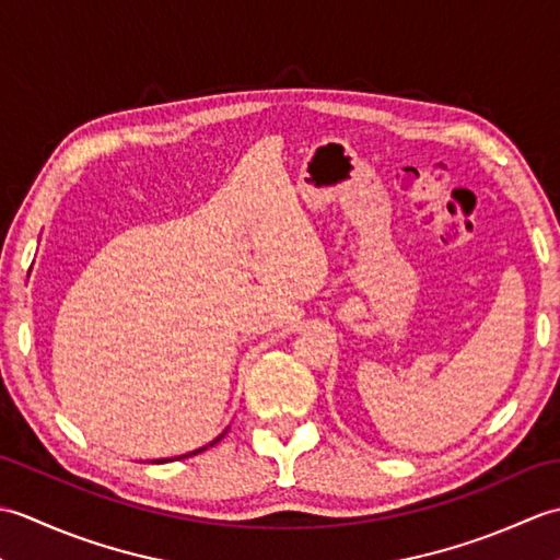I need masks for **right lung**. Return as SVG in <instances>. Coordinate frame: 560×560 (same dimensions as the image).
<instances>
[{"label": "right lung", "instance_id": "obj_1", "mask_svg": "<svg viewBox=\"0 0 560 560\" xmlns=\"http://www.w3.org/2000/svg\"><path fill=\"white\" fill-rule=\"evenodd\" d=\"M223 435H219L217 440H221ZM217 440H213V443H217ZM211 443V445H213ZM201 450H207V447H199V450H195V452H187V455H183V457H192V455H197V452H201ZM183 457H177V459H183ZM163 462H168V459H156V464H163Z\"/></svg>", "mask_w": 560, "mask_h": 560}]
</instances>
